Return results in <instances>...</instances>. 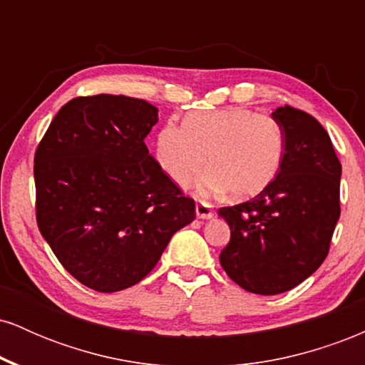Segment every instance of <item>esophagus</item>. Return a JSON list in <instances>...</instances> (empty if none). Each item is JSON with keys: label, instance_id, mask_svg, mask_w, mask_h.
Segmentation results:
<instances>
[{"label": "esophagus", "instance_id": "esophagus-1", "mask_svg": "<svg viewBox=\"0 0 365 365\" xmlns=\"http://www.w3.org/2000/svg\"><path fill=\"white\" fill-rule=\"evenodd\" d=\"M195 215L199 220H211V217L215 216V209H212L211 204L202 202V200H200V202H197L195 206Z\"/></svg>", "mask_w": 365, "mask_h": 365}]
</instances>
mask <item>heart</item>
<instances>
[{"mask_svg": "<svg viewBox=\"0 0 365 365\" xmlns=\"http://www.w3.org/2000/svg\"><path fill=\"white\" fill-rule=\"evenodd\" d=\"M156 159L168 177L185 187L200 178L202 192H226L237 199L257 195L273 182L283 159V133L273 116L230 106L195 111L183 125L166 121L156 137Z\"/></svg>", "mask_w": 365, "mask_h": 365, "instance_id": "b5f03b06", "label": "heart"}]
</instances>
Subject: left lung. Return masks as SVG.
<instances>
[{"instance_id": "8db88e82", "label": "left lung", "mask_w": 365, "mask_h": 365, "mask_svg": "<svg viewBox=\"0 0 365 365\" xmlns=\"http://www.w3.org/2000/svg\"><path fill=\"white\" fill-rule=\"evenodd\" d=\"M271 116L283 133L278 175L254 199L217 211L232 232L221 266L257 295H278L307 279L328 255L340 217L341 165L328 132L292 106Z\"/></svg>"}]
</instances>
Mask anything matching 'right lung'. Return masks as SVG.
<instances>
[{"instance_id": "right-lung-1", "label": "right lung", "mask_w": 365, "mask_h": 365, "mask_svg": "<svg viewBox=\"0 0 365 365\" xmlns=\"http://www.w3.org/2000/svg\"><path fill=\"white\" fill-rule=\"evenodd\" d=\"M158 108L98 94L68 101L34 158L36 217L58 261L82 284L113 293L154 269L171 237L195 220L149 154Z\"/></svg>"}]
</instances>
